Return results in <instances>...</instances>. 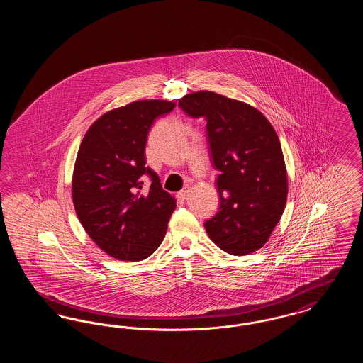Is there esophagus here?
<instances>
[{
	"instance_id": "1",
	"label": "esophagus",
	"mask_w": 363,
	"mask_h": 363,
	"mask_svg": "<svg viewBox=\"0 0 363 363\" xmlns=\"http://www.w3.org/2000/svg\"><path fill=\"white\" fill-rule=\"evenodd\" d=\"M177 197L179 199V200H186L188 197H189V186H185L184 189L179 190L178 193H177Z\"/></svg>"
}]
</instances>
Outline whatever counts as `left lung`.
Returning a JSON list of instances; mask_svg holds the SVG:
<instances>
[{
	"instance_id": "left-lung-1",
	"label": "left lung",
	"mask_w": 363,
	"mask_h": 363,
	"mask_svg": "<svg viewBox=\"0 0 363 363\" xmlns=\"http://www.w3.org/2000/svg\"><path fill=\"white\" fill-rule=\"evenodd\" d=\"M191 118L207 121L212 164L219 170V211L204 223L222 250L245 256L268 241L287 201V172L269 121L249 104L199 91L178 99Z\"/></svg>"
}]
</instances>
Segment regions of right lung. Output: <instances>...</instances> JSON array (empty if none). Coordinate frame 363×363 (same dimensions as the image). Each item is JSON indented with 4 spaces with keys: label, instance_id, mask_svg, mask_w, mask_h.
Here are the masks:
<instances>
[{
    "label": "right lung",
    "instance_id": "obj_1",
    "mask_svg": "<svg viewBox=\"0 0 363 363\" xmlns=\"http://www.w3.org/2000/svg\"><path fill=\"white\" fill-rule=\"evenodd\" d=\"M167 101H138L91 125L79 148L72 196L86 234L122 261L150 257L163 241L175 199L145 163L148 133L173 111ZM152 184L147 189L145 182Z\"/></svg>",
    "mask_w": 363,
    "mask_h": 363
}]
</instances>
